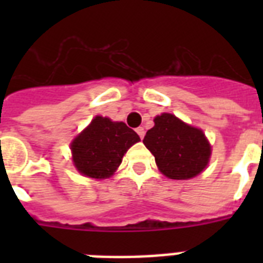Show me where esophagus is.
I'll return each mask as SVG.
<instances>
[{"label":"esophagus","instance_id":"obj_1","mask_svg":"<svg viewBox=\"0 0 263 263\" xmlns=\"http://www.w3.org/2000/svg\"><path fill=\"white\" fill-rule=\"evenodd\" d=\"M136 132H138V135L140 136V139H143V138H144V128L143 127L136 128Z\"/></svg>","mask_w":263,"mask_h":263}]
</instances>
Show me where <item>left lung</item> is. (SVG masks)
Returning <instances> with one entry per match:
<instances>
[{
  "label": "left lung",
  "instance_id": "8db88e82",
  "mask_svg": "<svg viewBox=\"0 0 263 263\" xmlns=\"http://www.w3.org/2000/svg\"><path fill=\"white\" fill-rule=\"evenodd\" d=\"M143 143L156 158L160 172L173 180L198 176L208 166L212 154V146L203 131L171 113L157 116Z\"/></svg>",
  "mask_w": 263,
  "mask_h": 263
}]
</instances>
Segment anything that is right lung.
<instances>
[{"mask_svg":"<svg viewBox=\"0 0 263 263\" xmlns=\"http://www.w3.org/2000/svg\"><path fill=\"white\" fill-rule=\"evenodd\" d=\"M140 138L123 121L97 116L71 143L72 161L82 175L107 179L116 172L124 154Z\"/></svg>","mask_w":263,"mask_h":263,"instance_id":"obj_1","label":"right lung"}]
</instances>
